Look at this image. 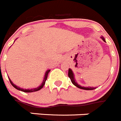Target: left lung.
I'll return each instance as SVG.
<instances>
[{
  "label": "left lung",
  "instance_id": "left-lung-1",
  "mask_svg": "<svg viewBox=\"0 0 121 121\" xmlns=\"http://www.w3.org/2000/svg\"><path fill=\"white\" fill-rule=\"evenodd\" d=\"M101 38L102 39V40L104 42H105V39L103 37H101ZM68 76H69V77L70 78V79H71L72 83H73L75 86L80 88V89H82V90H94V89L95 88H93V87H83L79 85H78L76 82H75V78H74V74H73V72H72V71L71 69H69V71H68Z\"/></svg>",
  "mask_w": 121,
  "mask_h": 121
}]
</instances>
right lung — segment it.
Listing matches in <instances>:
<instances>
[{
    "label": "right lung",
    "mask_w": 121,
    "mask_h": 121,
    "mask_svg": "<svg viewBox=\"0 0 121 121\" xmlns=\"http://www.w3.org/2000/svg\"><path fill=\"white\" fill-rule=\"evenodd\" d=\"M50 69H49V70H48V71H46V73H45V75H44V80H43V83H41V85L37 87V88H32V89H23V88H19V86H16V85H14L13 83L11 82V80L10 79V78L8 77V78H9V80H10V83L11 84V85L13 86L14 87V88H15L16 89H17V90H19V91H23V92H35V91H39V90H40L41 88H43V87L44 86V85H45V83H46V80H47V78H48V73H49V72H50Z\"/></svg>",
    "instance_id": "1"
}]
</instances>
